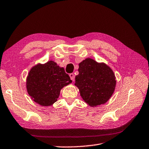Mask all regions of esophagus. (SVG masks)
Listing matches in <instances>:
<instances>
[{
  "label": "esophagus",
  "instance_id": "esophagus-1",
  "mask_svg": "<svg viewBox=\"0 0 149 149\" xmlns=\"http://www.w3.org/2000/svg\"><path fill=\"white\" fill-rule=\"evenodd\" d=\"M69 76H70V79L73 81L74 80V74L73 73H70Z\"/></svg>",
  "mask_w": 149,
  "mask_h": 149
}]
</instances>
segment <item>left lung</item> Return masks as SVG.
<instances>
[{
	"label": "left lung",
	"mask_w": 149,
	"mask_h": 149,
	"mask_svg": "<svg viewBox=\"0 0 149 149\" xmlns=\"http://www.w3.org/2000/svg\"><path fill=\"white\" fill-rule=\"evenodd\" d=\"M78 71L74 84L87 104L96 107L109 100L114 92L116 80L109 66L88 58L79 63Z\"/></svg>",
	"instance_id": "left-lung-1"
}]
</instances>
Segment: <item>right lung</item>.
<instances>
[{"label":"right lung","instance_id":"obj_1","mask_svg":"<svg viewBox=\"0 0 149 149\" xmlns=\"http://www.w3.org/2000/svg\"><path fill=\"white\" fill-rule=\"evenodd\" d=\"M71 83L64 68L51 60L31 68L26 77V88L34 102L42 106H50L59 97L61 89Z\"/></svg>","mask_w":149,"mask_h":149}]
</instances>
